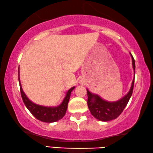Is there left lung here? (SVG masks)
<instances>
[{
    "mask_svg": "<svg viewBox=\"0 0 153 153\" xmlns=\"http://www.w3.org/2000/svg\"><path fill=\"white\" fill-rule=\"evenodd\" d=\"M130 55L132 59V66L134 71V76H135V61L131 53ZM134 84V78L128 94L120 100L115 102L106 101L98 95L92 94L88 90H87V103L90 113L96 119L102 121H108L118 117L123 112L132 94Z\"/></svg>",
    "mask_w": 153,
    "mask_h": 153,
    "instance_id": "obj_1",
    "label": "left lung"
}]
</instances>
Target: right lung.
<instances>
[{"label": "right lung", "instance_id": "add662e5", "mask_svg": "<svg viewBox=\"0 0 153 153\" xmlns=\"http://www.w3.org/2000/svg\"><path fill=\"white\" fill-rule=\"evenodd\" d=\"M19 82L20 86V91L21 95H22L23 101H24L25 107L27 108V109L30 111V113L34 116V117L38 119V120L43 122L46 123H52L55 122L64 117L65 115L67 105H68L69 98H70L71 92L73 90L75 87L71 88L69 89L66 93L65 97L60 105L57 107H45V106L36 105L35 103L31 101L28 98L26 95L23 91L22 85L20 83L19 79Z\"/></svg>", "mask_w": 153, "mask_h": 153}]
</instances>
